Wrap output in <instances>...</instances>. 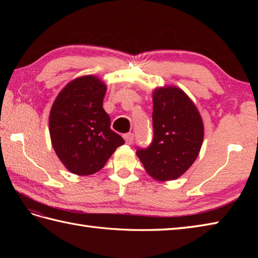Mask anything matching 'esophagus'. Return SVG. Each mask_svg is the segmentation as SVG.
<instances>
[{"instance_id": "34e87169", "label": "esophagus", "mask_w": 258, "mask_h": 258, "mask_svg": "<svg viewBox=\"0 0 258 258\" xmlns=\"http://www.w3.org/2000/svg\"><path fill=\"white\" fill-rule=\"evenodd\" d=\"M124 140L126 142V144H132L133 140H134V134L133 133L124 134Z\"/></svg>"}]
</instances>
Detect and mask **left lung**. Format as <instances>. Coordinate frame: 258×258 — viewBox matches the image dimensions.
Here are the masks:
<instances>
[{
	"label": "left lung",
	"mask_w": 258,
	"mask_h": 258,
	"mask_svg": "<svg viewBox=\"0 0 258 258\" xmlns=\"http://www.w3.org/2000/svg\"><path fill=\"white\" fill-rule=\"evenodd\" d=\"M154 138L147 149H139L146 173L156 180L176 179L193 165L204 139V124L194 102L177 86L153 92Z\"/></svg>",
	"instance_id": "8db88e82"
}]
</instances>
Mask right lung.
Returning <instances> with one entry per match:
<instances>
[{
    "label": "right lung",
    "instance_id": "right-lung-1",
    "mask_svg": "<svg viewBox=\"0 0 258 258\" xmlns=\"http://www.w3.org/2000/svg\"><path fill=\"white\" fill-rule=\"evenodd\" d=\"M106 85L84 75L64 86L51 107L48 127L54 151L71 173L85 176L100 171L125 142L111 130L103 108Z\"/></svg>",
    "mask_w": 258,
    "mask_h": 258
}]
</instances>
